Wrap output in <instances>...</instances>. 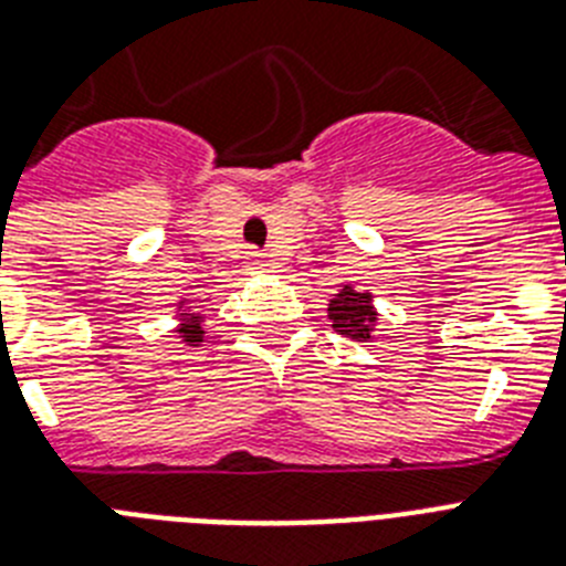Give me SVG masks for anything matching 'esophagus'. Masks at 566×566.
Returning <instances> with one entry per match:
<instances>
[{"label": "esophagus", "instance_id": "obj_1", "mask_svg": "<svg viewBox=\"0 0 566 566\" xmlns=\"http://www.w3.org/2000/svg\"><path fill=\"white\" fill-rule=\"evenodd\" d=\"M249 265L251 269H265V265H269V260H265L260 251H249Z\"/></svg>", "mask_w": 566, "mask_h": 566}]
</instances>
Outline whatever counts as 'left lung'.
I'll use <instances>...</instances> for the list:
<instances>
[{
    "instance_id": "8db88e82",
    "label": "left lung",
    "mask_w": 566,
    "mask_h": 566,
    "mask_svg": "<svg viewBox=\"0 0 566 566\" xmlns=\"http://www.w3.org/2000/svg\"><path fill=\"white\" fill-rule=\"evenodd\" d=\"M329 317L332 329L337 335H346L352 340H366L371 335V294L369 292H355L352 286H343L335 301L329 303Z\"/></svg>"
}]
</instances>
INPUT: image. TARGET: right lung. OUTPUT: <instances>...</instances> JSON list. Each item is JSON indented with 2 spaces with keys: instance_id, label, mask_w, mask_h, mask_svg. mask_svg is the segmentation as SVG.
<instances>
[{
  "instance_id": "obj_1",
  "label": "right lung",
  "mask_w": 566,
  "mask_h": 566,
  "mask_svg": "<svg viewBox=\"0 0 566 566\" xmlns=\"http://www.w3.org/2000/svg\"><path fill=\"white\" fill-rule=\"evenodd\" d=\"M180 335L186 337L188 343H191V346H195V343H200L202 340V329H200V317H195V315H188L186 317V326H182L180 329Z\"/></svg>"
}]
</instances>
